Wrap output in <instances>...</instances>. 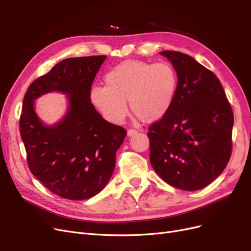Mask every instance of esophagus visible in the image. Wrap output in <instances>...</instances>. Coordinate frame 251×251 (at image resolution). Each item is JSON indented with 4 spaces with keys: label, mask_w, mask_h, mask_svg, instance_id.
Returning <instances> with one entry per match:
<instances>
[{
    "label": "esophagus",
    "mask_w": 251,
    "mask_h": 251,
    "mask_svg": "<svg viewBox=\"0 0 251 251\" xmlns=\"http://www.w3.org/2000/svg\"><path fill=\"white\" fill-rule=\"evenodd\" d=\"M137 132H138V131L135 130V128H128V130H127V136H133V135H135Z\"/></svg>",
    "instance_id": "obj_1"
}]
</instances>
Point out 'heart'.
Masks as SVG:
<instances>
[{"label":"heart","instance_id":"b5f03b06","mask_svg":"<svg viewBox=\"0 0 251 251\" xmlns=\"http://www.w3.org/2000/svg\"><path fill=\"white\" fill-rule=\"evenodd\" d=\"M178 85V75L169 62L155 64L130 59L104 75V86L91 90V100L104 118L120 124L126 115V104L140 120L151 123L170 110Z\"/></svg>","mask_w":251,"mask_h":251}]
</instances>
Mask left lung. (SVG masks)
I'll return each instance as SVG.
<instances>
[{
	"mask_svg": "<svg viewBox=\"0 0 251 251\" xmlns=\"http://www.w3.org/2000/svg\"><path fill=\"white\" fill-rule=\"evenodd\" d=\"M178 75L173 103L149 126L150 161L170 185L197 191L211 183L232 151L233 113L219 78L185 53L162 51Z\"/></svg>",
	"mask_w": 251,
	"mask_h": 251,
	"instance_id": "obj_1",
	"label": "left lung"
}]
</instances>
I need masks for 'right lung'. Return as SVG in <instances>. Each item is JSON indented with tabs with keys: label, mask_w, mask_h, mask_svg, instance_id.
Returning a JSON list of instances; mask_svg holds the SVG:
<instances>
[{
	"label": "right lung",
	"mask_w": 251,
	"mask_h": 251,
	"mask_svg": "<svg viewBox=\"0 0 251 251\" xmlns=\"http://www.w3.org/2000/svg\"><path fill=\"white\" fill-rule=\"evenodd\" d=\"M105 55L62 60L29 86L23 101L20 133L29 170L50 192L69 200H85L110 180L116 151L126 131L104 120L91 102V88ZM51 90L68 94L71 108L53 127L37 118L33 100Z\"/></svg>",
	"instance_id": "obj_1"
}]
</instances>
